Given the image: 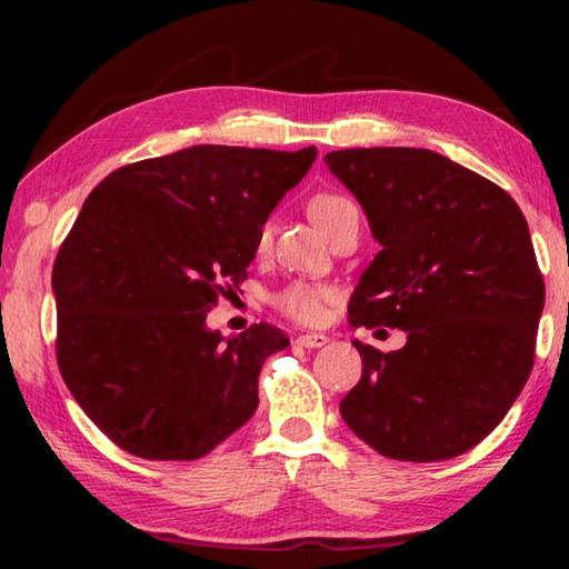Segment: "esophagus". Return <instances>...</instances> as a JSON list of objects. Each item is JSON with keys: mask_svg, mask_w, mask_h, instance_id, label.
Wrapping results in <instances>:
<instances>
[{"mask_svg": "<svg viewBox=\"0 0 569 569\" xmlns=\"http://www.w3.org/2000/svg\"><path fill=\"white\" fill-rule=\"evenodd\" d=\"M298 346H306V349H321V346L329 343V336L323 333H303L296 339Z\"/></svg>", "mask_w": 569, "mask_h": 569, "instance_id": "1", "label": "esophagus"}]
</instances>
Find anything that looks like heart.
<instances>
[{"label": "heart", "instance_id": "heart-1", "mask_svg": "<svg viewBox=\"0 0 569 569\" xmlns=\"http://www.w3.org/2000/svg\"><path fill=\"white\" fill-rule=\"evenodd\" d=\"M356 206L349 198L339 196V192H321L316 196L311 203H308V213L316 220L326 236H331L336 228L341 226V220L353 213ZM273 238V226L263 223L258 228V238H256V248L266 250L271 246ZM333 291L329 286H316V283H288L283 291H278L273 296V303L281 313H286L288 319H293L298 323H319L326 313V303L331 301Z\"/></svg>", "mask_w": 569, "mask_h": 569}]
</instances>
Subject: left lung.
<instances>
[{
	"instance_id": "left-lung-1",
	"label": "left lung",
	"mask_w": 569,
	"mask_h": 569,
	"mask_svg": "<svg viewBox=\"0 0 569 569\" xmlns=\"http://www.w3.org/2000/svg\"><path fill=\"white\" fill-rule=\"evenodd\" d=\"M323 160L381 246L349 321L407 331L389 353L353 341L363 371L341 417L389 459L465 455L505 419L535 363L545 281L522 210L431 150L353 148Z\"/></svg>"
}]
</instances>
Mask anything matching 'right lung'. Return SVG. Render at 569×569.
<instances>
[{"label": "right lung", "instance_id": "1", "mask_svg": "<svg viewBox=\"0 0 569 569\" xmlns=\"http://www.w3.org/2000/svg\"><path fill=\"white\" fill-rule=\"evenodd\" d=\"M319 150L196 146L132 162L90 192L57 253V363L120 449L206 457L253 417L271 323L223 339L206 316L248 278L256 238Z\"/></svg>", "mask_w": 569, "mask_h": 569}]
</instances>
